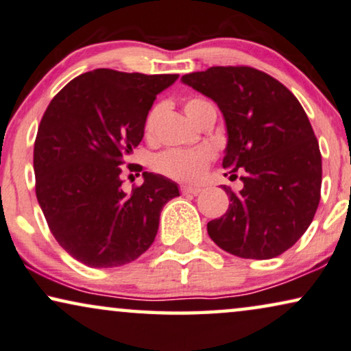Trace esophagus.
<instances>
[{
  "label": "esophagus",
  "mask_w": 351,
  "mask_h": 351,
  "mask_svg": "<svg viewBox=\"0 0 351 351\" xmlns=\"http://www.w3.org/2000/svg\"><path fill=\"white\" fill-rule=\"evenodd\" d=\"M200 188H197V186H181V193L183 194H191V195H197L200 194Z\"/></svg>",
  "instance_id": "34e87169"
}]
</instances>
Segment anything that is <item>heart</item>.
I'll use <instances>...</instances> for the list:
<instances>
[{
    "label": "heart",
    "instance_id": "heart-1",
    "mask_svg": "<svg viewBox=\"0 0 351 351\" xmlns=\"http://www.w3.org/2000/svg\"><path fill=\"white\" fill-rule=\"evenodd\" d=\"M210 107L208 102L202 99H189L184 104V112L191 120H197L204 109ZM157 110H152L147 115L144 130L149 134L154 128ZM215 152L207 146L195 147V149H170L154 158V168L162 175L170 176L173 180L180 181H197L202 178L208 163L213 160Z\"/></svg>",
    "mask_w": 351,
    "mask_h": 351
}]
</instances>
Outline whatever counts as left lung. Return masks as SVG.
<instances>
[{
	"label": "left lung",
	"instance_id": "8db88e82",
	"mask_svg": "<svg viewBox=\"0 0 351 351\" xmlns=\"http://www.w3.org/2000/svg\"><path fill=\"white\" fill-rule=\"evenodd\" d=\"M217 102L228 130L223 167L244 183L224 186L230 207L207 224L219 249L241 258L281 255L308 230L321 199L322 162L310 120L295 96L271 75L245 65L183 75Z\"/></svg>",
	"mask_w": 351,
	"mask_h": 351
}]
</instances>
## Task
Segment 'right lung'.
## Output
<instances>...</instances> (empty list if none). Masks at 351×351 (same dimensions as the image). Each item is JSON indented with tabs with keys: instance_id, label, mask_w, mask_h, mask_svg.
<instances>
[{
	"instance_id": "right-lung-1",
	"label": "right lung",
	"mask_w": 351,
	"mask_h": 351,
	"mask_svg": "<svg viewBox=\"0 0 351 351\" xmlns=\"http://www.w3.org/2000/svg\"><path fill=\"white\" fill-rule=\"evenodd\" d=\"M178 75L96 69L49 102L34 147L36 199L59 245L91 268L127 265L152 245L178 186L144 171L127 194L120 165L141 143L149 110Z\"/></svg>"
}]
</instances>
